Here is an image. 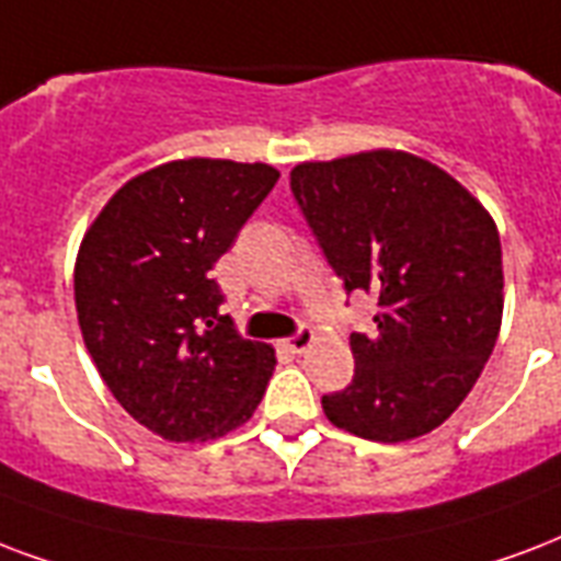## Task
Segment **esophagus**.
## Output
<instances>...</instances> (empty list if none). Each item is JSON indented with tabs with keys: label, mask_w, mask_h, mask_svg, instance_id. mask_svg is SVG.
Wrapping results in <instances>:
<instances>
[{
	"label": "esophagus",
	"mask_w": 561,
	"mask_h": 561,
	"mask_svg": "<svg viewBox=\"0 0 561 561\" xmlns=\"http://www.w3.org/2000/svg\"><path fill=\"white\" fill-rule=\"evenodd\" d=\"M311 341H314V332H311L309 327H299L294 335L285 337V347H288L290 353H306V350L311 347Z\"/></svg>",
	"instance_id": "obj_1"
}]
</instances>
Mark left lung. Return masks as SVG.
I'll return each instance as SVG.
<instances>
[{"label": "left lung", "mask_w": 561, "mask_h": 561, "mask_svg": "<svg viewBox=\"0 0 561 561\" xmlns=\"http://www.w3.org/2000/svg\"><path fill=\"white\" fill-rule=\"evenodd\" d=\"M290 191L344 290L379 306L374 335H350L356 374L323 394V412L367 442L433 433L497 344L503 252L491 214L442 167L397 149L297 164Z\"/></svg>", "instance_id": "obj_1"}]
</instances>
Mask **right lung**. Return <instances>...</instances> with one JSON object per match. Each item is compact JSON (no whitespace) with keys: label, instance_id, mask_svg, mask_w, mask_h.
I'll return each instance as SVG.
<instances>
[{"label":"right lung","instance_id":"1","mask_svg":"<svg viewBox=\"0 0 561 561\" xmlns=\"http://www.w3.org/2000/svg\"><path fill=\"white\" fill-rule=\"evenodd\" d=\"M279 170L224 158L152 167L119 187L76 259V311L102 382L167 442H208L252 417L273 347L220 314L214 262Z\"/></svg>","mask_w":561,"mask_h":561}]
</instances>
